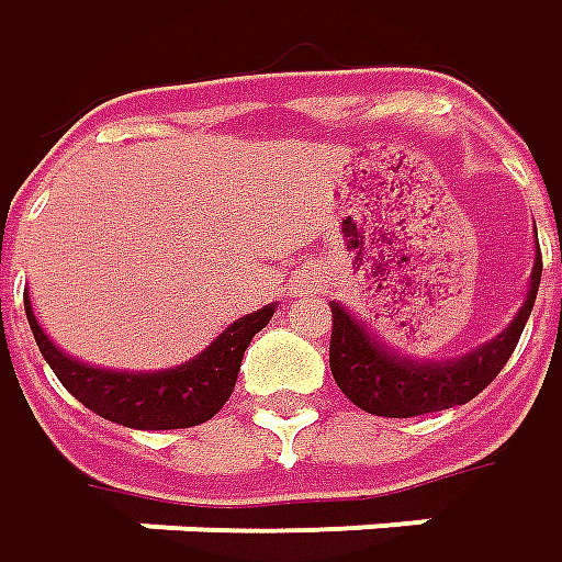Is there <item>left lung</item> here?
Here are the masks:
<instances>
[{"instance_id": "1", "label": "left lung", "mask_w": 562, "mask_h": 562, "mask_svg": "<svg viewBox=\"0 0 562 562\" xmlns=\"http://www.w3.org/2000/svg\"><path fill=\"white\" fill-rule=\"evenodd\" d=\"M538 284H541V250H536L526 300L510 318V325L483 346L470 349L458 359L442 361L398 356L380 337H374V330H368L364 322L356 318V312H349L342 303H330V315H334L330 374L352 405L378 417H417V414L467 405L498 378L510 352L517 349L519 334L536 306Z\"/></svg>"}]
</instances>
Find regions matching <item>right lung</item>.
I'll return each mask as SVG.
<instances>
[{
  "label": "right lung",
  "mask_w": 562,
  "mask_h": 562,
  "mask_svg": "<svg viewBox=\"0 0 562 562\" xmlns=\"http://www.w3.org/2000/svg\"><path fill=\"white\" fill-rule=\"evenodd\" d=\"M24 308L30 330L48 368L61 380L64 390L77 395L89 412L132 430H184L220 414L235 390L247 346L272 322L278 303L237 318L235 325L225 327L194 359L164 371H120V368L86 364L48 340V334L33 315L30 293H24Z\"/></svg>",
  "instance_id": "right-lung-1"
}]
</instances>
